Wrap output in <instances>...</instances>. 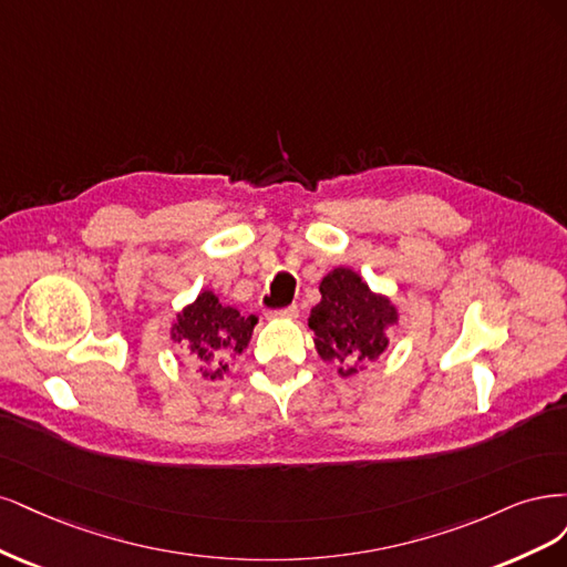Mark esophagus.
Segmentation results:
<instances>
[{
    "label": "esophagus",
    "instance_id": "obj_1",
    "mask_svg": "<svg viewBox=\"0 0 567 567\" xmlns=\"http://www.w3.org/2000/svg\"><path fill=\"white\" fill-rule=\"evenodd\" d=\"M272 318H285V320H295L299 316V308L291 303V306H285V308H278V310H270Z\"/></svg>",
    "mask_w": 567,
    "mask_h": 567
}]
</instances>
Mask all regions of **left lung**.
Listing matches in <instances>:
<instances>
[{"mask_svg": "<svg viewBox=\"0 0 567 567\" xmlns=\"http://www.w3.org/2000/svg\"><path fill=\"white\" fill-rule=\"evenodd\" d=\"M320 295L308 318V327L316 332V351L324 362H337L341 377H351L362 362L386 351V330L398 324V308L343 266L327 272Z\"/></svg>", "mask_w": 567, "mask_h": 567, "instance_id": "obj_1", "label": "left lung"}]
</instances>
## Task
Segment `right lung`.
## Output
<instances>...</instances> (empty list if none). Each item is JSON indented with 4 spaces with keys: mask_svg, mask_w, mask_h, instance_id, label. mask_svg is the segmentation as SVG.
Masks as SVG:
<instances>
[{
    "mask_svg": "<svg viewBox=\"0 0 567 567\" xmlns=\"http://www.w3.org/2000/svg\"><path fill=\"white\" fill-rule=\"evenodd\" d=\"M257 322V316H240V310L218 303L214 291L205 289L176 316L172 339L199 362V374L214 381L228 372L230 358L247 349Z\"/></svg>",
    "mask_w": 567,
    "mask_h": 567,
    "instance_id": "right-lung-1",
    "label": "right lung"
}]
</instances>
